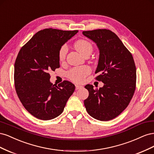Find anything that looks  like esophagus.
<instances>
[{
  "instance_id": "obj_1",
  "label": "esophagus",
  "mask_w": 154,
  "mask_h": 154,
  "mask_svg": "<svg viewBox=\"0 0 154 154\" xmlns=\"http://www.w3.org/2000/svg\"><path fill=\"white\" fill-rule=\"evenodd\" d=\"M75 87H76V90H78L80 89V88H82L83 87L82 85H75Z\"/></svg>"
}]
</instances>
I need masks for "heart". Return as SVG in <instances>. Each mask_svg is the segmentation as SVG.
Listing matches in <instances>:
<instances>
[{
  "instance_id": "heart-1",
  "label": "heart",
  "mask_w": 154,
  "mask_h": 154,
  "mask_svg": "<svg viewBox=\"0 0 154 154\" xmlns=\"http://www.w3.org/2000/svg\"><path fill=\"white\" fill-rule=\"evenodd\" d=\"M76 50L83 56L88 51L92 50V45L86 40H79L75 44ZM68 52V47L67 45H63L60 48L58 53V57L60 61H63L66 59ZM91 72V68L88 66H80L74 67L67 72V76L70 80L74 82H82L84 80L85 77Z\"/></svg>"
}]
</instances>
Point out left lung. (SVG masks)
Listing matches in <instances>:
<instances>
[{
	"label": "left lung",
	"instance_id": "8db88e82",
	"mask_svg": "<svg viewBox=\"0 0 154 154\" xmlns=\"http://www.w3.org/2000/svg\"><path fill=\"white\" fill-rule=\"evenodd\" d=\"M99 49V60L95 73L104 85L94 89L85 86L88 97L84 100L88 114L100 121L117 117L127 108L136 89V68L132 54L119 37L108 29L83 31Z\"/></svg>",
	"mask_w": 154,
	"mask_h": 154
}]
</instances>
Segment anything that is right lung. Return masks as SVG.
<instances>
[{
    "label": "right lung",
    "instance_id": "add662e5",
    "mask_svg": "<svg viewBox=\"0 0 154 154\" xmlns=\"http://www.w3.org/2000/svg\"><path fill=\"white\" fill-rule=\"evenodd\" d=\"M78 32L52 28L41 30L17 55L14 66L17 94L24 108L36 118L49 120L58 117L75 89L68 81L53 85L49 72L60 67V48Z\"/></svg>",
    "mask_w": 154,
    "mask_h": 154
}]
</instances>
